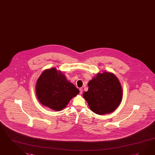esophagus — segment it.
I'll list each match as a JSON object with an SVG mask.
<instances>
[{
	"mask_svg": "<svg viewBox=\"0 0 155 155\" xmlns=\"http://www.w3.org/2000/svg\"><path fill=\"white\" fill-rule=\"evenodd\" d=\"M82 92H83V88H80V94H81V95H82Z\"/></svg>",
	"mask_w": 155,
	"mask_h": 155,
	"instance_id": "1",
	"label": "esophagus"
}]
</instances>
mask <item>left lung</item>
Instances as JSON below:
<instances>
[{
	"instance_id": "1",
	"label": "left lung",
	"mask_w": 155,
	"mask_h": 155,
	"mask_svg": "<svg viewBox=\"0 0 155 155\" xmlns=\"http://www.w3.org/2000/svg\"><path fill=\"white\" fill-rule=\"evenodd\" d=\"M88 91L84 92L83 96L94 113H111L121 103V86L113 73L104 72L98 74L88 82Z\"/></svg>"
}]
</instances>
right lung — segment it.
Wrapping results in <instances>:
<instances>
[{
    "instance_id": "1",
    "label": "right lung",
    "mask_w": 155,
    "mask_h": 155,
    "mask_svg": "<svg viewBox=\"0 0 155 155\" xmlns=\"http://www.w3.org/2000/svg\"><path fill=\"white\" fill-rule=\"evenodd\" d=\"M79 92L78 89L55 68L43 71L36 85L38 100L42 104L56 111L65 108L71 98Z\"/></svg>"
}]
</instances>
